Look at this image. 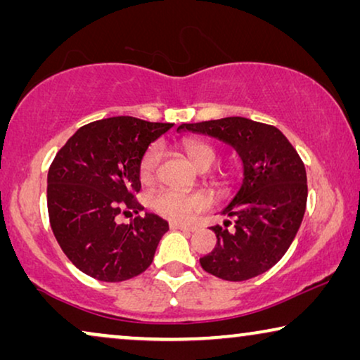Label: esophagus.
<instances>
[{"mask_svg": "<svg viewBox=\"0 0 360 360\" xmlns=\"http://www.w3.org/2000/svg\"><path fill=\"white\" fill-rule=\"evenodd\" d=\"M170 229H181V231H195V226H188V224H181V223H170Z\"/></svg>", "mask_w": 360, "mask_h": 360, "instance_id": "obj_1", "label": "esophagus"}]
</instances>
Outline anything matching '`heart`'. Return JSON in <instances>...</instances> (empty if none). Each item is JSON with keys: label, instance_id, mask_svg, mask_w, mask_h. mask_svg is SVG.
<instances>
[{"label": "heart", "instance_id": "obj_1", "mask_svg": "<svg viewBox=\"0 0 360 360\" xmlns=\"http://www.w3.org/2000/svg\"><path fill=\"white\" fill-rule=\"evenodd\" d=\"M186 157L196 169L211 167L216 160V152L211 146L198 139H185L181 142ZM162 150L160 147L154 144L147 149L141 157L139 162V175L142 181H152L157 175V169L160 164ZM206 198L200 193H181L175 190H162L154 196L152 206L160 216L172 221H188L196 211L203 210Z\"/></svg>", "mask_w": 360, "mask_h": 360}]
</instances>
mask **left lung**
I'll return each mask as SVG.
<instances>
[{"instance_id": "left-lung-1", "label": "left lung", "mask_w": 360, "mask_h": 360, "mask_svg": "<svg viewBox=\"0 0 360 360\" xmlns=\"http://www.w3.org/2000/svg\"><path fill=\"white\" fill-rule=\"evenodd\" d=\"M190 131L223 141L243 160V185L221 211L234 218L233 229L213 226L216 245L200 259L214 277L243 282L272 269L297 236L307 210V170L298 152L275 126L248 117L181 124Z\"/></svg>"}]
</instances>
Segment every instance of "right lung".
Segmentation results:
<instances>
[{
    "label": "right lung",
    "instance_id": "add662e5",
    "mask_svg": "<svg viewBox=\"0 0 360 360\" xmlns=\"http://www.w3.org/2000/svg\"><path fill=\"white\" fill-rule=\"evenodd\" d=\"M172 126L108 117L80 127L57 152L47 175L49 219L63 254L83 274L122 282L152 264L169 223L146 213L120 224L116 216L144 210L134 200L141 157Z\"/></svg>",
    "mask_w": 360,
    "mask_h": 360
}]
</instances>
